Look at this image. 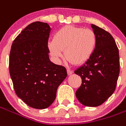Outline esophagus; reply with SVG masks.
<instances>
[{
    "label": "esophagus",
    "instance_id": "obj_1",
    "mask_svg": "<svg viewBox=\"0 0 126 126\" xmlns=\"http://www.w3.org/2000/svg\"><path fill=\"white\" fill-rule=\"evenodd\" d=\"M67 74H68V75H71L72 74H73V71L71 70V69H68L67 70Z\"/></svg>",
    "mask_w": 126,
    "mask_h": 126
}]
</instances>
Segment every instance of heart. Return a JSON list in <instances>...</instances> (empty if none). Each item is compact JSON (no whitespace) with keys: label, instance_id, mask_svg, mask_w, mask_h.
Here are the masks:
<instances>
[{"label":"heart","instance_id":"b5f03b06","mask_svg":"<svg viewBox=\"0 0 126 126\" xmlns=\"http://www.w3.org/2000/svg\"><path fill=\"white\" fill-rule=\"evenodd\" d=\"M97 38L93 30L78 26H65L59 30L48 43L50 54L59 63L66 57L74 64L86 62L96 48Z\"/></svg>","mask_w":126,"mask_h":126}]
</instances>
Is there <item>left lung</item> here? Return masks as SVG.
Returning <instances> with one entry per match:
<instances>
[{
    "mask_svg": "<svg viewBox=\"0 0 126 126\" xmlns=\"http://www.w3.org/2000/svg\"><path fill=\"white\" fill-rule=\"evenodd\" d=\"M91 27L97 38L96 48L74 73L82 79L76 92L77 99L84 106L95 107L103 104L115 91L119 74V55L112 36L94 24Z\"/></svg>",
    "mask_w": 126,
    "mask_h": 126,
    "instance_id": "obj_1",
    "label": "left lung"
}]
</instances>
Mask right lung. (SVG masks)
Masks as SVG:
<instances>
[{
	"instance_id": "add662e5",
	"label": "right lung",
	"mask_w": 126,
	"mask_h": 126,
	"mask_svg": "<svg viewBox=\"0 0 126 126\" xmlns=\"http://www.w3.org/2000/svg\"><path fill=\"white\" fill-rule=\"evenodd\" d=\"M47 23L30 24L14 39L9 56V73L15 92L28 106L48 108L56 98L59 86L67 77L65 67L49 59Z\"/></svg>"
}]
</instances>
